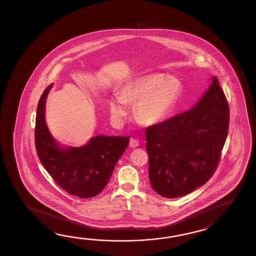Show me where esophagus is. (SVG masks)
<instances>
[{
    "label": "esophagus",
    "mask_w": 256,
    "mask_h": 256,
    "mask_svg": "<svg viewBox=\"0 0 256 256\" xmlns=\"http://www.w3.org/2000/svg\"><path fill=\"white\" fill-rule=\"evenodd\" d=\"M129 146H130V147H132V148H136V147L139 146V142H138V140H136V139L132 138L130 140Z\"/></svg>",
    "instance_id": "34e87169"
}]
</instances>
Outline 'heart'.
<instances>
[{"label": "heart", "mask_w": 256, "mask_h": 256, "mask_svg": "<svg viewBox=\"0 0 256 256\" xmlns=\"http://www.w3.org/2000/svg\"><path fill=\"white\" fill-rule=\"evenodd\" d=\"M182 94V84L174 76L162 73L137 76L126 83L119 96L110 98V114L115 120H124L128 114L126 104H135L136 120L154 126L166 120Z\"/></svg>", "instance_id": "obj_1"}]
</instances>
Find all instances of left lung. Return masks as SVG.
Listing matches in <instances>:
<instances>
[{
  "mask_svg": "<svg viewBox=\"0 0 256 256\" xmlns=\"http://www.w3.org/2000/svg\"><path fill=\"white\" fill-rule=\"evenodd\" d=\"M230 112L217 76L190 110L146 129L149 180L164 198H180L206 184L227 138Z\"/></svg>",
  "mask_w": 256,
  "mask_h": 256,
  "instance_id": "1",
  "label": "left lung"
}]
</instances>
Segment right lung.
Listing matches in <instances>:
<instances>
[{"mask_svg":"<svg viewBox=\"0 0 256 256\" xmlns=\"http://www.w3.org/2000/svg\"><path fill=\"white\" fill-rule=\"evenodd\" d=\"M53 84L44 90L38 105L36 148L41 163L61 188L73 196H97L109 182L130 136H93L80 147L61 146L46 122V102Z\"/></svg>","mask_w":256,"mask_h":256,"instance_id":"obj_1","label":"right lung"}]
</instances>
